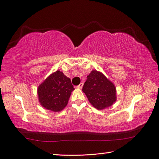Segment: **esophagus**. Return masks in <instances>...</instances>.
Here are the masks:
<instances>
[{
	"instance_id": "1",
	"label": "esophagus",
	"mask_w": 159,
	"mask_h": 159,
	"mask_svg": "<svg viewBox=\"0 0 159 159\" xmlns=\"http://www.w3.org/2000/svg\"><path fill=\"white\" fill-rule=\"evenodd\" d=\"M83 85H84V84H83V83H80L78 86H77V87H78V88L81 89V88H82V87H83Z\"/></svg>"
}]
</instances>
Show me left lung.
<instances>
[{
	"label": "left lung",
	"instance_id": "obj_1",
	"mask_svg": "<svg viewBox=\"0 0 159 159\" xmlns=\"http://www.w3.org/2000/svg\"><path fill=\"white\" fill-rule=\"evenodd\" d=\"M82 91L90 103L102 110L116 101V89L113 84L99 71L93 70L87 77Z\"/></svg>",
	"mask_w": 159,
	"mask_h": 159
}]
</instances>
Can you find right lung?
I'll use <instances>...</instances> for the list:
<instances>
[{"mask_svg": "<svg viewBox=\"0 0 159 159\" xmlns=\"http://www.w3.org/2000/svg\"><path fill=\"white\" fill-rule=\"evenodd\" d=\"M74 90L71 80L57 70L47 78L38 88L39 102L46 109L57 112L68 104L71 92Z\"/></svg>", "mask_w": 159, "mask_h": 159, "instance_id": "obj_1", "label": "right lung"}]
</instances>
